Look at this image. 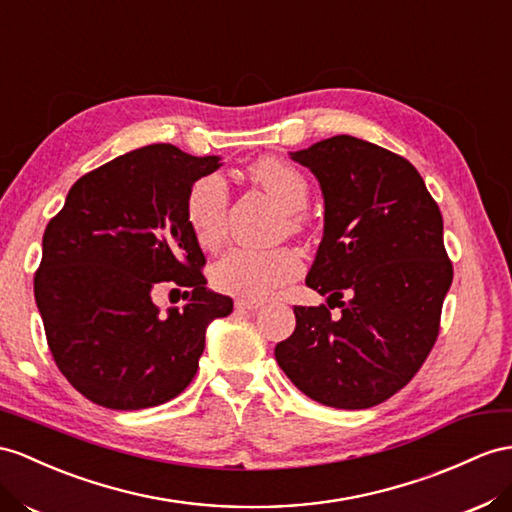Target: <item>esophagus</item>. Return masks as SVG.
I'll return each mask as SVG.
<instances>
[{"label":"esophagus","instance_id":"34e87169","mask_svg":"<svg viewBox=\"0 0 512 512\" xmlns=\"http://www.w3.org/2000/svg\"><path fill=\"white\" fill-rule=\"evenodd\" d=\"M261 300H253V298H238L235 300V309L238 311H257V309H261Z\"/></svg>","mask_w":512,"mask_h":512}]
</instances>
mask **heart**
<instances>
[{
    "label": "heart",
    "mask_w": 512,
    "mask_h": 512,
    "mask_svg": "<svg viewBox=\"0 0 512 512\" xmlns=\"http://www.w3.org/2000/svg\"><path fill=\"white\" fill-rule=\"evenodd\" d=\"M248 177L259 183L287 214L303 212L309 201L307 179L290 164L264 157L248 168ZM229 186L220 173L196 177L186 192V222L194 240L203 248L220 244L227 225ZM303 264L290 248L235 246L212 266V283L218 292L261 300L294 281Z\"/></svg>",
    "instance_id": "b5f03b06"
}]
</instances>
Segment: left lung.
<instances>
[{
    "mask_svg": "<svg viewBox=\"0 0 512 512\" xmlns=\"http://www.w3.org/2000/svg\"><path fill=\"white\" fill-rule=\"evenodd\" d=\"M290 157L311 170L324 199L305 283L342 316L294 307L296 329L274 357L311 400L370 409L409 383L437 342L452 285L443 218L415 166L378 144L333 136Z\"/></svg>",
    "mask_w": 512,
    "mask_h": 512,
    "instance_id": "left-lung-1",
    "label": "left lung"
}]
</instances>
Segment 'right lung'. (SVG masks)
Returning <instances> with one entry per match:
<instances>
[{
  "mask_svg": "<svg viewBox=\"0 0 512 512\" xmlns=\"http://www.w3.org/2000/svg\"><path fill=\"white\" fill-rule=\"evenodd\" d=\"M173 144L114 157L73 183L43 235L34 298L58 370L84 398L114 411L164 404L190 385L209 322L233 300L207 287L205 255L186 222L190 183L218 170ZM162 282L189 303L164 317Z\"/></svg>",
  "mask_w": 512,
  "mask_h": 512,
  "instance_id": "obj_1",
  "label": "right lung"
}]
</instances>
